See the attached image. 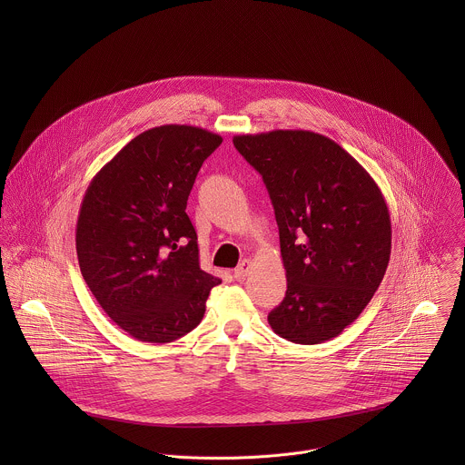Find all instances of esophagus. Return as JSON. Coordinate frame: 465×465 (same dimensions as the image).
I'll use <instances>...</instances> for the list:
<instances>
[{"mask_svg": "<svg viewBox=\"0 0 465 465\" xmlns=\"http://www.w3.org/2000/svg\"><path fill=\"white\" fill-rule=\"evenodd\" d=\"M251 270H252L251 260H243L240 265L234 268V277L236 279H243V277H247L251 273Z\"/></svg>", "mask_w": 465, "mask_h": 465, "instance_id": "1", "label": "esophagus"}]
</instances>
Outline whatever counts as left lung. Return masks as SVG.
I'll return each instance as SVG.
<instances>
[{"mask_svg":"<svg viewBox=\"0 0 465 465\" xmlns=\"http://www.w3.org/2000/svg\"><path fill=\"white\" fill-rule=\"evenodd\" d=\"M275 211L286 295L268 313L279 336L313 345L371 302L391 260L392 227L374 179L340 144L310 131L234 135Z\"/></svg>","mask_w":465,"mask_h":465,"instance_id":"8db88e82","label":"left lung"}]
</instances>
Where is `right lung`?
Masks as SVG:
<instances>
[{"label":"right lung","mask_w":465,"mask_h":465,"mask_svg":"<svg viewBox=\"0 0 465 465\" xmlns=\"http://www.w3.org/2000/svg\"><path fill=\"white\" fill-rule=\"evenodd\" d=\"M222 137L192 125L135 135L91 181L76 222L80 272L104 312L139 341L195 330L213 286L186 214L202 163Z\"/></svg>","instance_id":"right-lung-1"}]
</instances>
